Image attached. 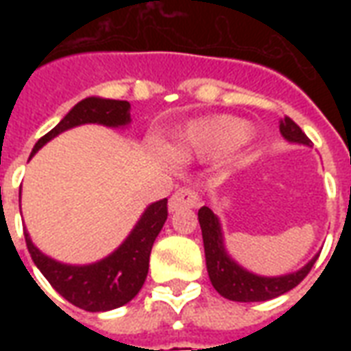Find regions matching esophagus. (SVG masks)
<instances>
[{
    "label": "esophagus",
    "mask_w": 351,
    "mask_h": 351,
    "mask_svg": "<svg viewBox=\"0 0 351 351\" xmlns=\"http://www.w3.org/2000/svg\"><path fill=\"white\" fill-rule=\"evenodd\" d=\"M197 191L190 190V188H180L169 199V210L175 213V210H180V208H191V206L197 205Z\"/></svg>",
    "instance_id": "obj_1"
}]
</instances>
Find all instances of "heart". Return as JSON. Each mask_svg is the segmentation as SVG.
I'll return each instance as SVG.
<instances>
[{
    "label": "heart",
    "instance_id": "b5f03b06",
    "mask_svg": "<svg viewBox=\"0 0 351 351\" xmlns=\"http://www.w3.org/2000/svg\"><path fill=\"white\" fill-rule=\"evenodd\" d=\"M250 125L233 116H208L193 120L173 137L171 152L180 160H213L233 152L248 141Z\"/></svg>",
    "mask_w": 351,
    "mask_h": 351
}]
</instances>
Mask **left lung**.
<instances>
[{
  "label": "left lung",
  "instance_id": "obj_1",
  "mask_svg": "<svg viewBox=\"0 0 351 351\" xmlns=\"http://www.w3.org/2000/svg\"><path fill=\"white\" fill-rule=\"evenodd\" d=\"M280 133L289 143L310 146V138L302 133L301 128L289 116H284L280 120ZM197 216L201 233H203V244H205L208 278L213 282L214 289L229 301L259 302L280 297V295L287 293L289 289H293L297 284H301L312 269V265L316 263L317 256L310 259L302 269L289 272V274H282V276L254 274L241 267L228 254L226 246H223V233H221V223L218 216L208 206H201Z\"/></svg>",
  "mask_w": 351,
  "mask_h": 351
}]
</instances>
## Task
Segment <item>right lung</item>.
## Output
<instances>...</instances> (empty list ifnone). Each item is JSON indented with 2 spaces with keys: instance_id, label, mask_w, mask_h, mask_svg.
<instances>
[{
  "instance_id": "add662e5",
  "label": "right lung",
  "mask_w": 351,
  "mask_h": 351,
  "mask_svg": "<svg viewBox=\"0 0 351 351\" xmlns=\"http://www.w3.org/2000/svg\"><path fill=\"white\" fill-rule=\"evenodd\" d=\"M131 105L128 101L86 97L62 118L54 130H50L34 146V156L50 138L60 133L82 125L101 123L107 128H122L131 122ZM167 220V199L146 206L137 226L131 229L128 239L110 256L90 265H67L45 256L24 231L26 246L37 269L45 274L50 286L64 299L88 312H107L123 306L141 291L148 274V261L154 241L160 235Z\"/></svg>"
}]
</instances>
